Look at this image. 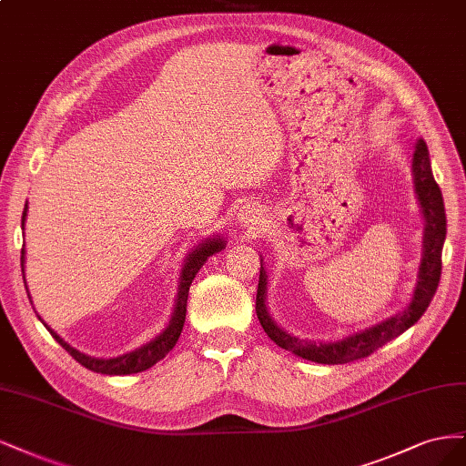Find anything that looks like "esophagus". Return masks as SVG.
<instances>
[{
	"label": "esophagus",
	"mask_w": 466,
	"mask_h": 466,
	"mask_svg": "<svg viewBox=\"0 0 466 466\" xmlns=\"http://www.w3.org/2000/svg\"><path fill=\"white\" fill-rule=\"evenodd\" d=\"M238 218H239V222H244L246 227L255 228V227H258V224L261 222V213H259V208H255V207L248 205V207L242 208V213L238 215Z\"/></svg>",
	"instance_id": "1"
}]
</instances>
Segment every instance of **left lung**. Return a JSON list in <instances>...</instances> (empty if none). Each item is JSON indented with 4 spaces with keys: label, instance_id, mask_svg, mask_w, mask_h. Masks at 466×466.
Here are the masks:
<instances>
[{
    "label": "left lung",
    "instance_id": "8db88e82",
    "mask_svg": "<svg viewBox=\"0 0 466 466\" xmlns=\"http://www.w3.org/2000/svg\"><path fill=\"white\" fill-rule=\"evenodd\" d=\"M412 176H414V187H416L420 207H422L426 224H424V239H422V248H424L422 261H420V267H418L416 287L410 298V304L400 313L393 315V318H389L378 325H371L364 329V331H358L342 340L313 342L306 339H298L284 331V329H280L271 315H268L267 273L261 259L255 311H258V319L263 327V331L268 335V339L275 340L280 349L289 350L299 358L311 360V362H318V364H331V366L349 364V362H354V360L366 358L371 352L381 349L383 344L402 335L407 329H410L420 318H422L435 290H438V282L441 277V249H443L445 232H447L441 189L433 179L428 145L424 143V139H418L414 147Z\"/></svg>",
    "mask_w": 466,
    "mask_h": 466
}]
</instances>
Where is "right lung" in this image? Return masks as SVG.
<instances>
[{"label":"right lung","instance_id":"1","mask_svg":"<svg viewBox=\"0 0 466 466\" xmlns=\"http://www.w3.org/2000/svg\"><path fill=\"white\" fill-rule=\"evenodd\" d=\"M26 205H25V211H23V220L21 224L25 227V217H26ZM224 239L222 238H207L205 242H201L198 248L191 249L187 259L184 263V268L182 273H179V284H177V296H176V308H174V313H172V319L168 323V327L164 329V331L160 335H157L151 342L143 344V347L135 349L127 354H122V356H116V358H93L88 354H83L79 352L77 349H73L71 344H67L62 337H59L56 331H52V329L44 323V327L48 329L50 335L62 344V347L77 360V362L81 366H85L86 370L91 371H96V373H106V375H129V373H139V371H145L148 368H153L157 362H160V360L167 356L172 349L174 344L177 342L179 335H182V329H184V321H186V308H187V294H189V287H191V280L195 279V275L199 273V268L203 267V263L211 258V255L218 253L220 249H224ZM21 268L25 273V248L21 251ZM26 287V284H25ZM28 298H31V294H28Z\"/></svg>","mask_w":466,"mask_h":466}]
</instances>
